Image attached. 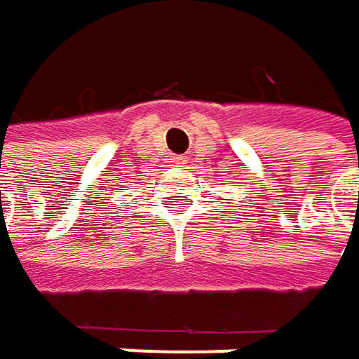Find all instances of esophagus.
I'll return each mask as SVG.
<instances>
[{
    "label": "esophagus",
    "instance_id": "esophagus-1",
    "mask_svg": "<svg viewBox=\"0 0 359 359\" xmlns=\"http://www.w3.org/2000/svg\"><path fill=\"white\" fill-rule=\"evenodd\" d=\"M171 163H173L175 167H186V158H184L182 154H175V156H171Z\"/></svg>",
    "mask_w": 359,
    "mask_h": 359
}]
</instances>
